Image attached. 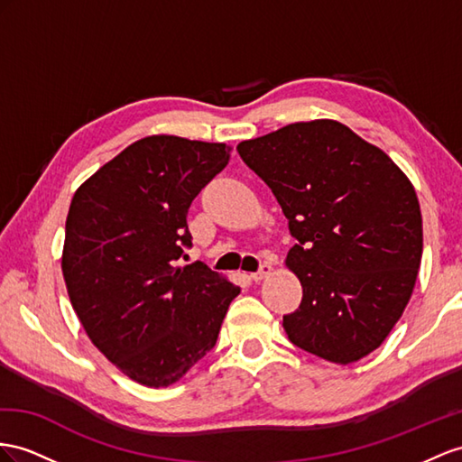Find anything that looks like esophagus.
Masks as SVG:
<instances>
[{"label":"esophagus","instance_id":"obj_1","mask_svg":"<svg viewBox=\"0 0 462 462\" xmlns=\"http://www.w3.org/2000/svg\"><path fill=\"white\" fill-rule=\"evenodd\" d=\"M271 271H273V267H271V263H262V267H259V271H255V273H252V279L254 281H262L265 279L267 275H271Z\"/></svg>","mask_w":462,"mask_h":462}]
</instances>
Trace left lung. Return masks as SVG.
<instances>
[{"label":"left lung","mask_w":462,"mask_h":462,"mask_svg":"<svg viewBox=\"0 0 462 462\" xmlns=\"http://www.w3.org/2000/svg\"><path fill=\"white\" fill-rule=\"evenodd\" d=\"M273 191L294 244L302 300L282 316L294 346L347 365L383 344L421 263V210L383 150L337 121L287 125L238 144Z\"/></svg>","instance_id":"obj_1"}]
</instances>
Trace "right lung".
<instances>
[{"label":"right lung","mask_w":462,"mask_h":462,"mask_svg":"<svg viewBox=\"0 0 462 462\" xmlns=\"http://www.w3.org/2000/svg\"><path fill=\"white\" fill-rule=\"evenodd\" d=\"M230 160L220 142L148 136L81 185L69 205L62 273L96 347L126 376L170 386L215 347L240 287L203 262L187 212Z\"/></svg>","instance_id":"obj_1"}]
</instances>
